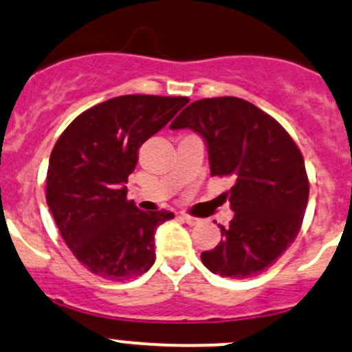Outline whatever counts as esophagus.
Masks as SVG:
<instances>
[{"instance_id": "esophagus-1", "label": "esophagus", "mask_w": 352, "mask_h": 352, "mask_svg": "<svg viewBox=\"0 0 352 352\" xmlns=\"http://www.w3.org/2000/svg\"><path fill=\"white\" fill-rule=\"evenodd\" d=\"M182 219L186 221L188 226H195V224L201 223V219H199V217H194V216H190V214H186V212L182 214Z\"/></svg>"}]
</instances>
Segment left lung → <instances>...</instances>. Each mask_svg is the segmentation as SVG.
<instances>
[{"label": "left lung", "mask_w": 352, "mask_h": 352, "mask_svg": "<svg viewBox=\"0 0 352 352\" xmlns=\"http://www.w3.org/2000/svg\"><path fill=\"white\" fill-rule=\"evenodd\" d=\"M202 135L210 175L229 177L223 194L234 217L221 243L201 260L224 278H251L278 260L297 238L309 201V177L297 143L275 118L239 98H206L170 124Z\"/></svg>", "instance_id": "1"}]
</instances>
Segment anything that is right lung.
Returning a JSON list of instances; mask_svg holds the SVG:
<instances>
[{
    "mask_svg": "<svg viewBox=\"0 0 352 352\" xmlns=\"http://www.w3.org/2000/svg\"><path fill=\"white\" fill-rule=\"evenodd\" d=\"M188 98L129 94L80 113L52 150L47 204L74 256L111 282L136 278L155 261V231L173 212H145L126 199L138 150Z\"/></svg>",
    "mask_w": 352,
    "mask_h": 352,
    "instance_id": "add662e5",
    "label": "right lung"
}]
</instances>
